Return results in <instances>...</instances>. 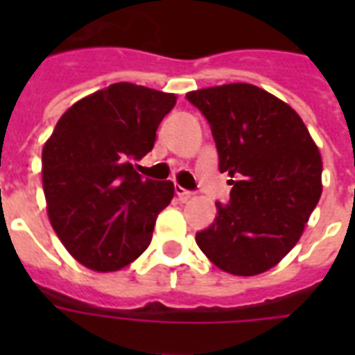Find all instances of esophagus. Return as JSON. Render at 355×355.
Returning a JSON list of instances; mask_svg holds the SVG:
<instances>
[{
  "mask_svg": "<svg viewBox=\"0 0 355 355\" xmlns=\"http://www.w3.org/2000/svg\"><path fill=\"white\" fill-rule=\"evenodd\" d=\"M175 193L178 195V199H180V200H188V199H191V197H193V191L180 188V186H177V188H175Z\"/></svg>",
  "mask_w": 355,
  "mask_h": 355,
  "instance_id": "obj_1",
  "label": "esophagus"
}]
</instances>
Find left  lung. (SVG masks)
Masks as SVG:
<instances>
[{
	"instance_id": "1",
	"label": "left lung",
	"mask_w": 355,
	"mask_h": 355,
	"mask_svg": "<svg viewBox=\"0 0 355 355\" xmlns=\"http://www.w3.org/2000/svg\"><path fill=\"white\" fill-rule=\"evenodd\" d=\"M211 128L230 202L217 200L210 227L195 236L211 263L252 276L275 267L304 232L322 193V160L295 110L247 83L186 96Z\"/></svg>"
}]
</instances>
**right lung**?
I'll return each mask as SVG.
<instances>
[{
  "instance_id": "right-lung-1",
  "label": "right lung",
  "mask_w": 355,
  "mask_h": 355,
  "mask_svg": "<svg viewBox=\"0 0 355 355\" xmlns=\"http://www.w3.org/2000/svg\"><path fill=\"white\" fill-rule=\"evenodd\" d=\"M175 103L173 94L116 83L75 103L44 145L49 221L88 269L118 270L149 247L175 186L144 178L132 162L153 150L156 128Z\"/></svg>"
}]
</instances>
